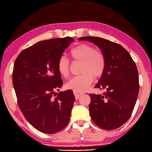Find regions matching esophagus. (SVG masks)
Wrapping results in <instances>:
<instances>
[{"instance_id": "obj_1", "label": "esophagus", "mask_w": 152, "mask_h": 152, "mask_svg": "<svg viewBox=\"0 0 152 152\" xmlns=\"http://www.w3.org/2000/svg\"><path fill=\"white\" fill-rule=\"evenodd\" d=\"M73 93H74V95H75V99H79L80 96L83 94V93H77V92H75V91H73Z\"/></svg>"}]
</instances>
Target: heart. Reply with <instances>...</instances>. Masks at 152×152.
<instances>
[{
    "instance_id": "obj_1",
    "label": "heart",
    "mask_w": 152,
    "mask_h": 152,
    "mask_svg": "<svg viewBox=\"0 0 152 152\" xmlns=\"http://www.w3.org/2000/svg\"><path fill=\"white\" fill-rule=\"evenodd\" d=\"M70 55L73 60L81 63V75L73 77L66 84V87L77 93L85 91L93 80L103 74L106 62L102 53L96 50L91 45L80 44L72 49ZM57 67L59 73L63 77H67L70 72L68 59L64 56L59 58Z\"/></svg>"
}]
</instances>
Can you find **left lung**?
<instances>
[{
  "instance_id": "obj_1",
  "label": "left lung",
  "mask_w": 152,
  "mask_h": 152,
  "mask_svg": "<svg viewBox=\"0 0 152 152\" xmlns=\"http://www.w3.org/2000/svg\"><path fill=\"white\" fill-rule=\"evenodd\" d=\"M79 40L97 45L105 58L104 72L94 87L105 93L89 94L92 121L103 129H115L129 120L136 104L140 89L136 63L120 44L97 37H83Z\"/></svg>"
}]
</instances>
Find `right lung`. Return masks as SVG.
<instances>
[{
    "label": "right lung",
    "instance_id": "obj_1",
    "mask_svg": "<svg viewBox=\"0 0 152 152\" xmlns=\"http://www.w3.org/2000/svg\"><path fill=\"white\" fill-rule=\"evenodd\" d=\"M74 39L70 37L45 40L24 49L16 58L12 84L20 109L36 129L46 134L61 131L70 121L75 96L60 91L63 80L57 63Z\"/></svg>",
    "mask_w": 152,
    "mask_h": 152
}]
</instances>
